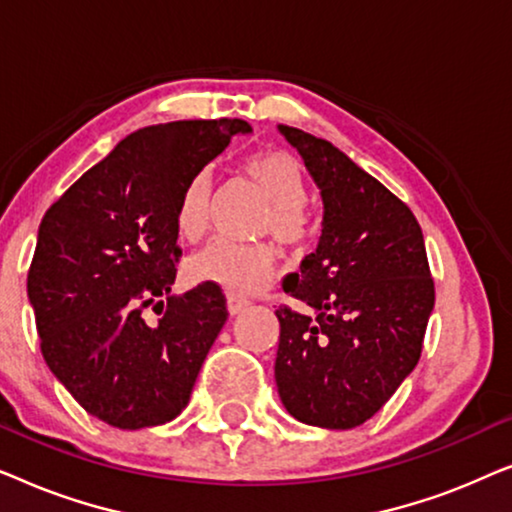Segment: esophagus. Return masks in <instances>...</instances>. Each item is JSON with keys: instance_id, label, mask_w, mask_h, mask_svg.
I'll list each match as a JSON object with an SVG mask.
<instances>
[{"instance_id": "1", "label": "esophagus", "mask_w": 512, "mask_h": 512, "mask_svg": "<svg viewBox=\"0 0 512 512\" xmlns=\"http://www.w3.org/2000/svg\"><path fill=\"white\" fill-rule=\"evenodd\" d=\"M247 305H249L247 298L233 296V293H230V296H228V312H230V314H240Z\"/></svg>"}]
</instances>
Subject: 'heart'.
<instances>
[{
    "mask_svg": "<svg viewBox=\"0 0 512 512\" xmlns=\"http://www.w3.org/2000/svg\"><path fill=\"white\" fill-rule=\"evenodd\" d=\"M242 170L258 193L270 202L258 233L270 235L286 249L300 251L310 244L312 228L305 205L310 198L305 170L291 153L268 149L251 153ZM212 177L207 170L195 172L181 188L177 202V230L188 242L200 240L209 223ZM186 272L198 284H216L233 293H254L270 284L277 272V251L268 244L209 242L188 258Z\"/></svg>",
    "mask_w": 512,
    "mask_h": 512,
    "instance_id": "1",
    "label": "heart"
}]
</instances>
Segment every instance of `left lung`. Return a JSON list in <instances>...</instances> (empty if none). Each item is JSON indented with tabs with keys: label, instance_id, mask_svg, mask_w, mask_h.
<instances>
[{
	"label": "left lung",
	"instance_id": "1",
	"mask_svg": "<svg viewBox=\"0 0 512 512\" xmlns=\"http://www.w3.org/2000/svg\"><path fill=\"white\" fill-rule=\"evenodd\" d=\"M324 200L319 247L284 291L310 312L279 305L275 382L284 408L321 429H354L415 370L433 279L422 228L403 200L331 142L279 125Z\"/></svg>",
	"mask_w": 512,
	"mask_h": 512
}]
</instances>
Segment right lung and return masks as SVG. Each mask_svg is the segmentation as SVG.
<instances>
[{
  "mask_svg": "<svg viewBox=\"0 0 512 512\" xmlns=\"http://www.w3.org/2000/svg\"><path fill=\"white\" fill-rule=\"evenodd\" d=\"M237 132L251 125L216 118L132 132L41 219L27 272L41 354L88 415L118 429L172 422L226 324L221 286L170 293L174 219L186 181Z\"/></svg>",
  "mask_w": 512,
  "mask_h": 512,
  "instance_id": "right-lung-1",
  "label": "right lung"
}]
</instances>
